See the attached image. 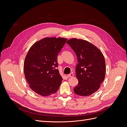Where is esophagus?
<instances>
[{"instance_id":"obj_1","label":"esophagus","mask_w":127,"mask_h":127,"mask_svg":"<svg viewBox=\"0 0 127 127\" xmlns=\"http://www.w3.org/2000/svg\"><path fill=\"white\" fill-rule=\"evenodd\" d=\"M74 76V74H73V73H70V74H68L67 75V77H71Z\"/></svg>"}]
</instances>
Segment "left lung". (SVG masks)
I'll use <instances>...</instances> for the list:
<instances>
[{
	"label": "left lung",
	"instance_id": "1",
	"mask_svg": "<svg viewBox=\"0 0 127 127\" xmlns=\"http://www.w3.org/2000/svg\"><path fill=\"white\" fill-rule=\"evenodd\" d=\"M67 43L77 57L76 75L78 80L74 91L79 96H89L96 92L105 75V61L102 53L90 42L73 38Z\"/></svg>",
	"mask_w": 127,
	"mask_h": 127
}]
</instances>
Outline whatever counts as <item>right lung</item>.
Masks as SVG:
<instances>
[{
    "instance_id": "right-lung-1",
    "label": "right lung",
    "mask_w": 127,
    "mask_h": 127,
    "mask_svg": "<svg viewBox=\"0 0 127 127\" xmlns=\"http://www.w3.org/2000/svg\"><path fill=\"white\" fill-rule=\"evenodd\" d=\"M67 41L62 37H46L29 49L24 72L30 87L36 93L47 96L58 90L63 78L57 69V56Z\"/></svg>"
}]
</instances>
